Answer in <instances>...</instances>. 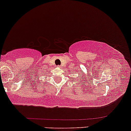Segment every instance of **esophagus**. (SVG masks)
Listing matches in <instances>:
<instances>
[{"instance_id":"34e87169","label":"esophagus","mask_w":131,"mask_h":131,"mask_svg":"<svg viewBox=\"0 0 131 131\" xmlns=\"http://www.w3.org/2000/svg\"><path fill=\"white\" fill-rule=\"evenodd\" d=\"M58 68H61V66H58Z\"/></svg>"}]
</instances>
